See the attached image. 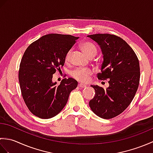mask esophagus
<instances>
[{
  "label": "esophagus",
  "instance_id": "esophagus-1",
  "mask_svg": "<svg viewBox=\"0 0 153 153\" xmlns=\"http://www.w3.org/2000/svg\"><path fill=\"white\" fill-rule=\"evenodd\" d=\"M78 87H79V88H85V87H86V85H84V84H82V83H79Z\"/></svg>",
  "mask_w": 153,
  "mask_h": 153
}]
</instances>
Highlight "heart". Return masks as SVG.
I'll return each instance as SVG.
<instances>
[{
  "instance_id": "b5f03b06",
  "label": "heart",
  "mask_w": 153,
  "mask_h": 153,
  "mask_svg": "<svg viewBox=\"0 0 153 153\" xmlns=\"http://www.w3.org/2000/svg\"><path fill=\"white\" fill-rule=\"evenodd\" d=\"M80 47L87 56H88L89 58H93L97 54V48L92 42L89 41H83L81 43ZM71 53H72V51L70 49L67 51V53L65 54L64 62L66 63H68L70 61ZM93 74V71L90 68H79L74 70L71 73V76L73 78L79 82L86 83L89 82L90 77L92 76Z\"/></svg>"
}]
</instances>
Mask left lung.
Returning a JSON list of instances; mask_svg holds the SVG:
<instances>
[{"label":"left lung","instance_id":"obj_1","mask_svg":"<svg viewBox=\"0 0 153 153\" xmlns=\"http://www.w3.org/2000/svg\"><path fill=\"white\" fill-rule=\"evenodd\" d=\"M88 37L100 45L103 54L101 72L97 77L109 79L106 89L91 85L95 95L89 106L100 118L111 119L124 111L134 98L140 79L139 60L132 48L117 35L98 33Z\"/></svg>","mask_w":153,"mask_h":153}]
</instances>
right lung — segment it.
<instances>
[{
  "label": "right lung",
  "instance_id": "right-lung-1",
  "mask_svg": "<svg viewBox=\"0 0 153 153\" xmlns=\"http://www.w3.org/2000/svg\"><path fill=\"white\" fill-rule=\"evenodd\" d=\"M79 37L51 33L33 42L23 55L19 82L23 99L30 111L39 118L57 115L66 105L70 93L77 86L73 78H64L60 85L52 82L53 74L64 64L65 54Z\"/></svg>",
  "mask_w": 153,
  "mask_h": 153
}]
</instances>
